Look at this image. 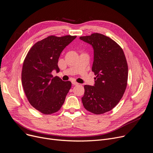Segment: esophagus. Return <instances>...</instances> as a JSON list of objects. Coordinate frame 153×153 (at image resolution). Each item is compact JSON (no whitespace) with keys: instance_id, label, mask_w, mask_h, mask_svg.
Instances as JSON below:
<instances>
[{"instance_id":"34e87169","label":"esophagus","mask_w":153,"mask_h":153,"mask_svg":"<svg viewBox=\"0 0 153 153\" xmlns=\"http://www.w3.org/2000/svg\"><path fill=\"white\" fill-rule=\"evenodd\" d=\"M72 83L74 84V85H79V83L77 82H76V81H72Z\"/></svg>"}]
</instances>
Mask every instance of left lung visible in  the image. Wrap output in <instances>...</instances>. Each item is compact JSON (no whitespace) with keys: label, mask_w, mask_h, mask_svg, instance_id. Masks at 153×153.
<instances>
[{"label":"left lung","mask_w":153,"mask_h":153,"mask_svg":"<svg viewBox=\"0 0 153 153\" xmlns=\"http://www.w3.org/2000/svg\"><path fill=\"white\" fill-rule=\"evenodd\" d=\"M92 45V71L97 76L94 86L85 85L82 102L86 110L96 115L109 111L119 103L127 88L128 65L122 48L110 38L100 33L81 36Z\"/></svg>","instance_id":"obj_1"}]
</instances>
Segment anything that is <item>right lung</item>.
<instances>
[{
	"instance_id": "1",
	"label": "right lung",
	"mask_w": 153,
	"mask_h": 153,
	"mask_svg": "<svg viewBox=\"0 0 153 153\" xmlns=\"http://www.w3.org/2000/svg\"><path fill=\"white\" fill-rule=\"evenodd\" d=\"M76 36H49L28 51L21 72L22 85L31 105L45 115L58 111L64 104L72 83L52 74L59 72L61 52Z\"/></svg>"
}]
</instances>
